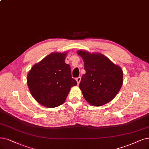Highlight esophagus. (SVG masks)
I'll use <instances>...</instances> for the list:
<instances>
[{
    "mask_svg": "<svg viewBox=\"0 0 149 149\" xmlns=\"http://www.w3.org/2000/svg\"><path fill=\"white\" fill-rule=\"evenodd\" d=\"M81 77H78V78H77L76 79V80L77 82H78V84H79V82H80V81H81Z\"/></svg>",
    "mask_w": 149,
    "mask_h": 149,
    "instance_id": "1",
    "label": "esophagus"
}]
</instances>
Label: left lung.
<instances>
[{
    "label": "left lung",
    "instance_id": "obj_1",
    "mask_svg": "<svg viewBox=\"0 0 149 149\" xmlns=\"http://www.w3.org/2000/svg\"><path fill=\"white\" fill-rule=\"evenodd\" d=\"M78 54L84 62L79 88L83 97L93 106H100L114 98L123 84L122 68L100 53L79 50Z\"/></svg>",
    "mask_w": 149,
    "mask_h": 149
}]
</instances>
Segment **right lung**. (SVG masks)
I'll return each mask as SVG.
<instances>
[{
	"label": "right lung",
	"instance_id": "obj_1",
	"mask_svg": "<svg viewBox=\"0 0 149 149\" xmlns=\"http://www.w3.org/2000/svg\"><path fill=\"white\" fill-rule=\"evenodd\" d=\"M67 52H52L29 71L27 83L32 97L47 108L62 104L71 87L77 85L71 68L65 62Z\"/></svg>",
	"mask_w": 149,
	"mask_h": 149
}]
</instances>
